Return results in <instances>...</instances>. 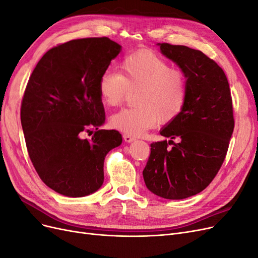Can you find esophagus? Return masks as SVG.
<instances>
[{"label":"esophagus","instance_id":"34e87169","mask_svg":"<svg viewBox=\"0 0 258 258\" xmlns=\"http://www.w3.org/2000/svg\"><path fill=\"white\" fill-rule=\"evenodd\" d=\"M122 138H123V140H124V141H126L127 143H131V142H134L135 140H136V138H135V137H131V136H129V135H126V134H123V135H122Z\"/></svg>","mask_w":258,"mask_h":258}]
</instances>
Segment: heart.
I'll list each match as a JSON object with an SVG mask.
<instances>
[{
  "instance_id": "obj_1",
  "label": "heart",
  "mask_w": 258,
  "mask_h": 258,
  "mask_svg": "<svg viewBox=\"0 0 258 258\" xmlns=\"http://www.w3.org/2000/svg\"><path fill=\"white\" fill-rule=\"evenodd\" d=\"M137 90L136 106L114 114L111 126L131 137H139L159 120L169 122L181 114L187 97V80L181 70L151 51L124 57L119 73L107 70L100 76L98 90L107 106L119 105L129 90Z\"/></svg>"
}]
</instances>
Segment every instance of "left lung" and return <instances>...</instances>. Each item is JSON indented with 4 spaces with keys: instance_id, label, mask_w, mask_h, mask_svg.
I'll list each match as a JSON object with an SVG mask.
<instances>
[{
    "instance_id": "8db88e82",
    "label": "left lung",
    "mask_w": 258,
    "mask_h": 258,
    "mask_svg": "<svg viewBox=\"0 0 258 258\" xmlns=\"http://www.w3.org/2000/svg\"><path fill=\"white\" fill-rule=\"evenodd\" d=\"M157 45L185 74L187 97L181 114L160 131L169 141L151 144L143 177L157 196L185 199L204 190L223 165L235 127L232 100L227 77L214 60L187 46Z\"/></svg>"
}]
</instances>
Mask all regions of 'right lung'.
Returning <instances> with one entry per match:
<instances>
[{
  "label": "right lung",
  "mask_w": 258,
  "mask_h": 258,
  "mask_svg": "<svg viewBox=\"0 0 258 258\" xmlns=\"http://www.w3.org/2000/svg\"><path fill=\"white\" fill-rule=\"evenodd\" d=\"M120 50L108 37L70 41L46 52L29 79L20 110L28 153L42 181L63 196L97 191L106 154L122 142L117 130H99L105 113L98 90ZM95 127L91 140L81 139Z\"/></svg>",
  "instance_id": "obj_1"
}]
</instances>
